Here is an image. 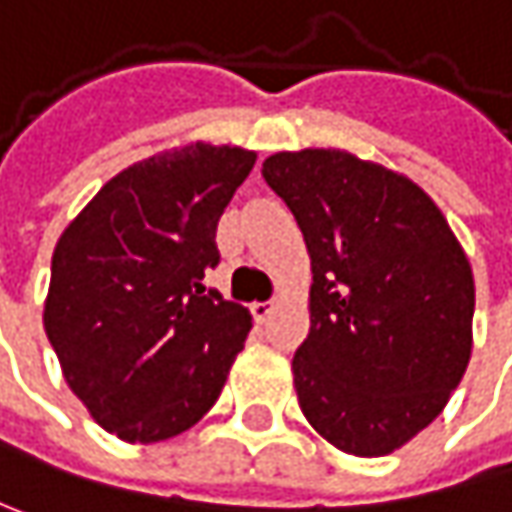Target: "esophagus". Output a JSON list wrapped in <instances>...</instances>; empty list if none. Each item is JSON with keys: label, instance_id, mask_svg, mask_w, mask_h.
<instances>
[{"label": "esophagus", "instance_id": "obj_1", "mask_svg": "<svg viewBox=\"0 0 512 512\" xmlns=\"http://www.w3.org/2000/svg\"><path fill=\"white\" fill-rule=\"evenodd\" d=\"M250 311H253V317H256L259 323H265V320L274 314V303H253V306H250Z\"/></svg>", "mask_w": 512, "mask_h": 512}]
</instances>
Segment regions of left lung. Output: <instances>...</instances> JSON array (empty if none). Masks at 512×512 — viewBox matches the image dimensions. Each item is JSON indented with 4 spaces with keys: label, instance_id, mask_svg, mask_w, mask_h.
<instances>
[{
    "label": "left lung",
    "instance_id": "1",
    "mask_svg": "<svg viewBox=\"0 0 512 512\" xmlns=\"http://www.w3.org/2000/svg\"><path fill=\"white\" fill-rule=\"evenodd\" d=\"M262 177L311 256V329L291 370L311 428L382 457L440 417L472 352L475 282L420 186L335 148L282 151Z\"/></svg>",
    "mask_w": 512,
    "mask_h": 512
}]
</instances>
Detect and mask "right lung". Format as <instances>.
I'll list each match as a JSON object with an SVG mask.
<instances>
[{
    "label": "right lung",
    "mask_w": 512,
    "mask_h": 512,
    "mask_svg": "<svg viewBox=\"0 0 512 512\" xmlns=\"http://www.w3.org/2000/svg\"><path fill=\"white\" fill-rule=\"evenodd\" d=\"M256 163L195 142L130 165L63 230L43 311L63 379L119 440L183 434L221 396L253 326L201 279L215 230Z\"/></svg>",
    "instance_id": "obj_1"
}]
</instances>
